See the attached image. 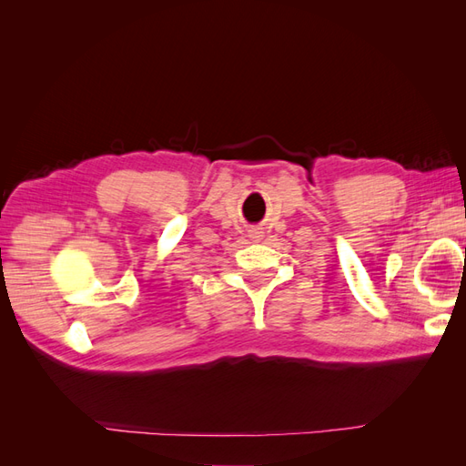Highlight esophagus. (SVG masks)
I'll use <instances>...</instances> for the list:
<instances>
[{"mask_svg":"<svg viewBox=\"0 0 466 466\" xmlns=\"http://www.w3.org/2000/svg\"><path fill=\"white\" fill-rule=\"evenodd\" d=\"M250 233H252V238H257V241L262 237V231H260V229H252Z\"/></svg>","mask_w":466,"mask_h":466,"instance_id":"1","label":"esophagus"}]
</instances>
